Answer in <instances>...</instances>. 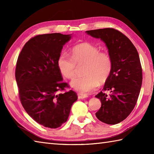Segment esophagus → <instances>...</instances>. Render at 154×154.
I'll list each match as a JSON object with an SVG mask.
<instances>
[{
    "instance_id": "esophagus-1",
    "label": "esophagus",
    "mask_w": 154,
    "mask_h": 154,
    "mask_svg": "<svg viewBox=\"0 0 154 154\" xmlns=\"http://www.w3.org/2000/svg\"><path fill=\"white\" fill-rule=\"evenodd\" d=\"M78 99H83L85 98H87L88 95L86 94H83V93H77Z\"/></svg>"
}]
</instances>
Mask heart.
Listing matches in <instances>:
<instances>
[{
    "instance_id": "obj_1",
    "label": "heart",
    "mask_w": 154,
    "mask_h": 154,
    "mask_svg": "<svg viewBox=\"0 0 154 154\" xmlns=\"http://www.w3.org/2000/svg\"><path fill=\"white\" fill-rule=\"evenodd\" d=\"M99 49L89 43L75 45L71 50V57L62 52L59 55L57 63L59 70L64 77L71 79L75 77L77 65L85 64L82 77L75 78L71 87L78 92L86 93L93 91L100 83L107 80L112 67L109 54L99 52Z\"/></svg>"
}]
</instances>
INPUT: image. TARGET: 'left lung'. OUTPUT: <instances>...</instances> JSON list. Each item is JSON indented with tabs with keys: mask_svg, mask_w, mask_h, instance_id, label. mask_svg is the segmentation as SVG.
Returning <instances> with one entry per match:
<instances>
[{
	"mask_svg": "<svg viewBox=\"0 0 154 154\" xmlns=\"http://www.w3.org/2000/svg\"><path fill=\"white\" fill-rule=\"evenodd\" d=\"M100 39L108 48L112 67L103 89L95 96L101 107L97 118L107 124H116L126 119L134 108L142 83V69L135 46L125 35L113 28L97 29L85 32Z\"/></svg>",
	"mask_w": 154,
	"mask_h": 154,
	"instance_id": "left-lung-1",
	"label": "left lung"
}]
</instances>
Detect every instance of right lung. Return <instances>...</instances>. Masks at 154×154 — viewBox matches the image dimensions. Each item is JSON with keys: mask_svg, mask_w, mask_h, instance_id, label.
Listing matches in <instances>:
<instances>
[{"mask_svg": "<svg viewBox=\"0 0 154 154\" xmlns=\"http://www.w3.org/2000/svg\"><path fill=\"white\" fill-rule=\"evenodd\" d=\"M72 34L38 35L26 43L20 54L15 77L23 107L32 119L50 128H57L69 116L76 93L57 94L68 87L57 67V58Z\"/></svg>", "mask_w": 154, "mask_h": 154, "instance_id": "1", "label": "right lung"}]
</instances>
